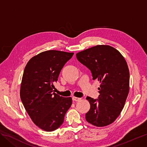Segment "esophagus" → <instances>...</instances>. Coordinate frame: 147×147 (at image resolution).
<instances>
[{"label": "esophagus", "instance_id": "obj_1", "mask_svg": "<svg viewBox=\"0 0 147 147\" xmlns=\"http://www.w3.org/2000/svg\"><path fill=\"white\" fill-rule=\"evenodd\" d=\"M72 100L74 101H79V100H81V98H78V97H73Z\"/></svg>", "mask_w": 147, "mask_h": 147}]
</instances>
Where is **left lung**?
<instances>
[{
  "label": "left lung",
  "instance_id": "1",
  "mask_svg": "<svg viewBox=\"0 0 147 147\" xmlns=\"http://www.w3.org/2000/svg\"><path fill=\"white\" fill-rule=\"evenodd\" d=\"M79 62L91 70L92 79L100 82L99 96L87 97L90 109L86 121L97 127L115 121L122 111L129 91V71L125 59L109 45H96L76 54Z\"/></svg>",
  "mask_w": 147,
  "mask_h": 147
}]
</instances>
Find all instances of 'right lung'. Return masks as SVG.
I'll use <instances>...</instances> for the list:
<instances>
[{"instance_id":"right-lung-1","label":"right lung","mask_w":147,"mask_h":147,"mask_svg":"<svg viewBox=\"0 0 147 147\" xmlns=\"http://www.w3.org/2000/svg\"><path fill=\"white\" fill-rule=\"evenodd\" d=\"M73 55L74 53L57 50L43 51L32 57L25 67L21 100L34 124L45 131L59 127L72 105L71 97L56 94L54 84Z\"/></svg>"}]
</instances>
